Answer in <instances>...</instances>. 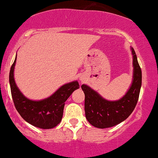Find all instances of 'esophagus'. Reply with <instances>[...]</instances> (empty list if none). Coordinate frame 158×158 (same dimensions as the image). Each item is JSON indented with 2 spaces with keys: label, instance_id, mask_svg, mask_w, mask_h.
Instances as JSON below:
<instances>
[{
  "label": "esophagus",
  "instance_id": "1",
  "mask_svg": "<svg viewBox=\"0 0 158 158\" xmlns=\"http://www.w3.org/2000/svg\"><path fill=\"white\" fill-rule=\"evenodd\" d=\"M81 81H83V80H81Z\"/></svg>",
  "mask_w": 158,
  "mask_h": 158
}]
</instances>
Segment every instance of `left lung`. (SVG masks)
Returning <instances> with one entry per match:
<instances>
[{
    "mask_svg": "<svg viewBox=\"0 0 158 158\" xmlns=\"http://www.w3.org/2000/svg\"><path fill=\"white\" fill-rule=\"evenodd\" d=\"M131 52L134 67L133 81L130 89L122 99L117 101H108L88 86H81L85 95L86 118L94 127L106 128L116 126L126 119L135 108L141 86V69L133 48Z\"/></svg>",
    "mask_w": 158,
    "mask_h": 158,
    "instance_id": "1",
    "label": "left lung"
}]
</instances>
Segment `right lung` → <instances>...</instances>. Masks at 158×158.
Here are the masks:
<instances>
[{"label":"right lung","mask_w":158,"mask_h":158,"mask_svg":"<svg viewBox=\"0 0 158 158\" xmlns=\"http://www.w3.org/2000/svg\"><path fill=\"white\" fill-rule=\"evenodd\" d=\"M17 56L10 68L9 75L11 95L16 110L23 118L37 128L49 129L61 121L64 103L74 90L80 87L77 81L61 86L54 94L45 100L33 101L24 97L16 85L14 70Z\"/></svg>","instance_id":"obj_1"}]
</instances>
